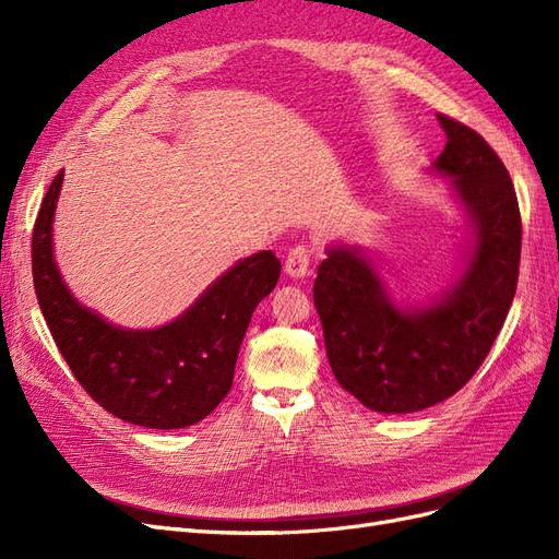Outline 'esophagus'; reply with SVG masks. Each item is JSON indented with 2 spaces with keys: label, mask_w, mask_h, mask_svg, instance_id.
<instances>
[{
  "label": "esophagus",
  "mask_w": 559,
  "mask_h": 559,
  "mask_svg": "<svg viewBox=\"0 0 559 559\" xmlns=\"http://www.w3.org/2000/svg\"><path fill=\"white\" fill-rule=\"evenodd\" d=\"M308 270H310V249L298 245L289 251V257H286L284 273L289 275L292 280H300V277L308 275Z\"/></svg>",
  "instance_id": "obj_1"
}]
</instances>
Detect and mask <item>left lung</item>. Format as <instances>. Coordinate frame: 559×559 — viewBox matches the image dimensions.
Instances as JSON below:
<instances>
[{
	"mask_svg": "<svg viewBox=\"0 0 559 559\" xmlns=\"http://www.w3.org/2000/svg\"><path fill=\"white\" fill-rule=\"evenodd\" d=\"M448 144L431 173L450 179L466 218L464 270L427 306H399L366 249L333 245L314 308L335 380L376 413H417L473 378L518 286L522 224L509 170L476 130L438 114Z\"/></svg>",
	"mask_w": 559,
	"mask_h": 559,
	"instance_id": "8db88e82",
	"label": "left lung"
}]
</instances>
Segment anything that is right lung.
I'll return each instance as SVG.
<instances>
[{
  "label": "right lung",
  "instance_id": "1",
  "mask_svg": "<svg viewBox=\"0 0 559 559\" xmlns=\"http://www.w3.org/2000/svg\"><path fill=\"white\" fill-rule=\"evenodd\" d=\"M64 170L50 183L32 235V275L50 335L79 384L118 419L183 429L226 399L242 337L282 263L259 251L228 267L189 310L158 329H123L81 306L53 253V216Z\"/></svg>",
  "mask_w": 559,
  "mask_h": 559
}]
</instances>
